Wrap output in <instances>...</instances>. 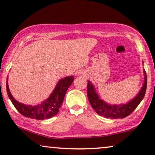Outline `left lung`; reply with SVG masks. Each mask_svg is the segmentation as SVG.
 I'll use <instances>...</instances> for the list:
<instances>
[{"label":"left lung","instance_id":"obj_1","mask_svg":"<svg viewBox=\"0 0 155 155\" xmlns=\"http://www.w3.org/2000/svg\"><path fill=\"white\" fill-rule=\"evenodd\" d=\"M144 84L138 94L134 99L126 104H110L107 103L99 97L91 81H88L87 95L91 107L97 114L106 118L123 119L131 114L145 96L147 88V75L144 70Z\"/></svg>","mask_w":155,"mask_h":155}]
</instances>
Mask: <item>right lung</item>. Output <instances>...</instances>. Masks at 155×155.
<instances>
[{
	"label": "right lung",
	"mask_w": 155,
	"mask_h": 155,
	"mask_svg": "<svg viewBox=\"0 0 155 155\" xmlns=\"http://www.w3.org/2000/svg\"><path fill=\"white\" fill-rule=\"evenodd\" d=\"M74 79V76H70L60 79L48 98L41 102V104L34 106L27 105L15 100L11 95V93L10 92L8 78L6 82V89H7L8 97L11 100L13 105L21 114L28 118L43 120V119L51 118L58 114L59 109L62 104L67 89L72 84Z\"/></svg>",
	"instance_id": "1"
}]
</instances>
